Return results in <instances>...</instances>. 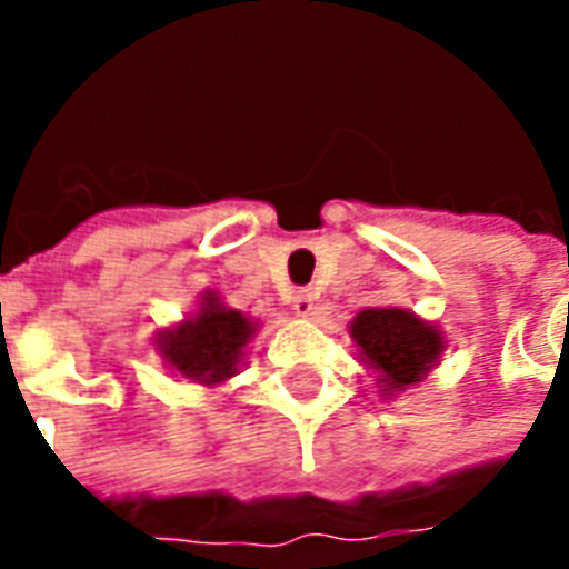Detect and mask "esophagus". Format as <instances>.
<instances>
[{"label": "esophagus", "instance_id": "obj_1", "mask_svg": "<svg viewBox=\"0 0 569 569\" xmlns=\"http://www.w3.org/2000/svg\"><path fill=\"white\" fill-rule=\"evenodd\" d=\"M292 310L298 312V316H316V292H312V289H301V292H295Z\"/></svg>", "mask_w": 569, "mask_h": 569}]
</instances>
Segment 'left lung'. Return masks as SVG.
<instances>
[{
    "mask_svg": "<svg viewBox=\"0 0 569 569\" xmlns=\"http://www.w3.org/2000/svg\"><path fill=\"white\" fill-rule=\"evenodd\" d=\"M357 346V360L372 369L380 396L396 398L416 387L440 366L446 333L433 321L401 307H369L348 325Z\"/></svg>",
    "mask_w": 569,
    "mask_h": 569,
    "instance_id": "1",
    "label": "left lung"
}]
</instances>
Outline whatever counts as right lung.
<instances>
[{"label":"right lung","mask_w":569,"mask_h":569,"mask_svg":"<svg viewBox=\"0 0 569 569\" xmlns=\"http://www.w3.org/2000/svg\"><path fill=\"white\" fill-rule=\"evenodd\" d=\"M257 330V319L232 310L214 289H206L191 316L156 333V351L162 355L173 378L212 389L239 375L248 342Z\"/></svg>","instance_id":"obj_1"}]
</instances>
